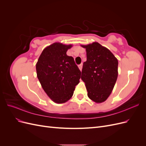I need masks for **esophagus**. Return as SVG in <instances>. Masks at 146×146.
Segmentation results:
<instances>
[{"mask_svg": "<svg viewBox=\"0 0 146 146\" xmlns=\"http://www.w3.org/2000/svg\"><path fill=\"white\" fill-rule=\"evenodd\" d=\"M82 66H83L82 64H80L78 65V68H79V69H80V70H82Z\"/></svg>", "mask_w": 146, "mask_h": 146, "instance_id": "34e87169", "label": "esophagus"}]
</instances>
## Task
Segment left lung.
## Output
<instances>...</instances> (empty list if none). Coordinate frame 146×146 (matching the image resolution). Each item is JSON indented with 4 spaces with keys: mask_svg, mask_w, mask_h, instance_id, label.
Segmentation results:
<instances>
[{
    "mask_svg": "<svg viewBox=\"0 0 146 146\" xmlns=\"http://www.w3.org/2000/svg\"><path fill=\"white\" fill-rule=\"evenodd\" d=\"M81 46L86 52L81 78L85 83L88 98L96 103H102L111 94L117 80V59L98 42Z\"/></svg>",
    "mask_w": 146,
    "mask_h": 146,
    "instance_id": "8db88e82",
    "label": "left lung"
}]
</instances>
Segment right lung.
<instances>
[{"instance_id": "obj_1", "label": "right lung", "mask_w": 146, "mask_h": 146, "mask_svg": "<svg viewBox=\"0 0 146 146\" xmlns=\"http://www.w3.org/2000/svg\"><path fill=\"white\" fill-rule=\"evenodd\" d=\"M72 44L54 42L46 47L36 64L37 77L44 91L56 104L68 101L80 82L81 72L72 56L66 54Z\"/></svg>"}]
</instances>
